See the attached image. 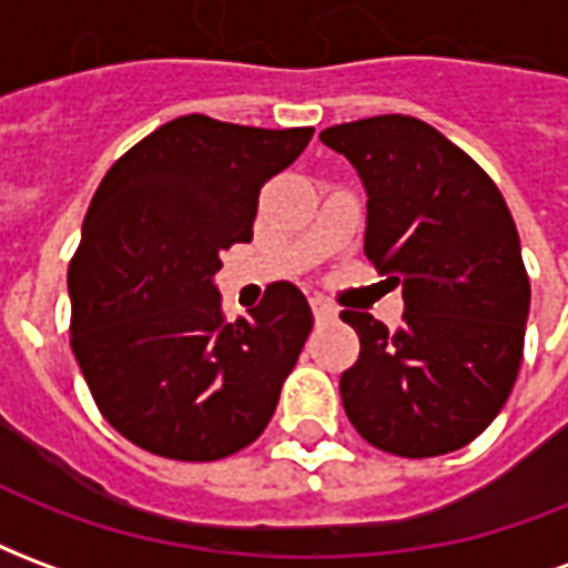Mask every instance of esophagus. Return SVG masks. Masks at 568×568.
Listing matches in <instances>:
<instances>
[{
	"mask_svg": "<svg viewBox=\"0 0 568 568\" xmlns=\"http://www.w3.org/2000/svg\"><path fill=\"white\" fill-rule=\"evenodd\" d=\"M310 307H313V316H316V320H334V316H337V307L328 304L325 297H310Z\"/></svg>",
	"mask_w": 568,
	"mask_h": 568,
	"instance_id": "esophagus-1",
	"label": "esophagus"
}]
</instances>
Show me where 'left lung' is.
Listing matches in <instances>:
<instances>
[{
    "label": "left lung",
    "mask_w": 568,
    "mask_h": 568,
    "mask_svg": "<svg viewBox=\"0 0 568 568\" xmlns=\"http://www.w3.org/2000/svg\"><path fill=\"white\" fill-rule=\"evenodd\" d=\"M368 194L365 255L402 285L389 332L344 310L362 341L341 398L362 438L426 459L465 447L508 402L524 358L529 276L499 187L426 121L377 115L322 130Z\"/></svg>",
    "instance_id": "8db88e82"
}]
</instances>
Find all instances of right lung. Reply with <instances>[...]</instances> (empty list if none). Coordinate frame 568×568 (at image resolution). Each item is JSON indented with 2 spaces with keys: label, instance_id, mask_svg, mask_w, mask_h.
<instances>
[{
  "label": "right lung",
  "instance_id": "obj_1",
  "mask_svg": "<svg viewBox=\"0 0 568 568\" xmlns=\"http://www.w3.org/2000/svg\"><path fill=\"white\" fill-rule=\"evenodd\" d=\"M313 128L182 115L118 158L69 264L72 353L100 414L136 447L182 463L243 450L271 423L304 349V292L273 283L227 322L215 273L252 240L258 194Z\"/></svg>",
  "mask_w": 568,
  "mask_h": 568
}]
</instances>
